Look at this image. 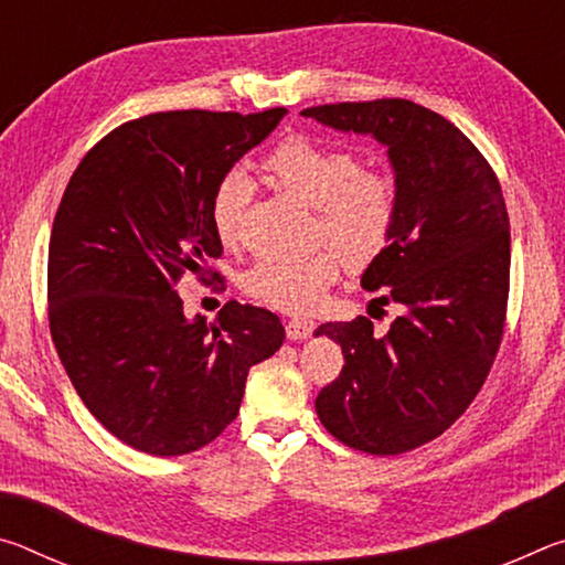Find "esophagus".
<instances>
[{
  "label": "esophagus",
  "mask_w": 565,
  "mask_h": 565,
  "mask_svg": "<svg viewBox=\"0 0 565 565\" xmlns=\"http://www.w3.org/2000/svg\"><path fill=\"white\" fill-rule=\"evenodd\" d=\"M313 331V321L309 319H289L286 321V337L291 341H301L306 337H311Z\"/></svg>",
  "instance_id": "34e87169"
}]
</instances>
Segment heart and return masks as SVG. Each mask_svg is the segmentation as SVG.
<instances>
[{"instance_id": "obj_1", "label": "heart", "mask_w": 565, "mask_h": 565, "mask_svg": "<svg viewBox=\"0 0 565 565\" xmlns=\"http://www.w3.org/2000/svg\"><path fill=\"white\" fill-rule=\"evenodd\" d=\"M353 149L331 147L309 134H289L264 159V171L289 194L317 209L319 238H331L309 254L262 256L242 276L244 291L274 309L306 313L323 301L339 279L343 259L366 269L386 252L398 222V181L386 169L361 167ZM252 202V181L228 171L216 181L209 218L218 242H242L244 214Z\"/></svg>"}]
</instances>
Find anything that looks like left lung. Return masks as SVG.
Masks as SVG:
<instances>
[{"label":"left lung","instance_id":"obj_1","mask_svg":"<svg viewBox=\"0 0 565 565\" xmlns=\"http://www.w3.org/2000/svg\"><path fill=\"white\" fill-rule=\"evenodd\" d=\"M374 134L398 181V222L361 286L396 303L374 321L321 323L343 351L317 396L327 431L356 451L398 456L441 436L471 406L499 353L511 284V232L499 177L441 114L408 99L339 102L301 111Z\"/></svg>","mask_w":565,"mask_h":565}]
</instances>
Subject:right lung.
<instances>
[{"label": "right lung", "mask_w": 565, "mask_h": 565, "mask_svg": "<svg viewBox=\"0 0 565 565\" xmlns=\"http://www.w3.org/2000/svg\"><path fill=\"white\" fill-rule=\"evenodd\" d=\"M286 114L181 109L111 129L56 209L46 301L56 353L94 418L137 451L181 456L232 424L246 374L284 343L276 313L228 301L189 321L174 286L218 279L216 181Z\"/></svg>", "instance_id": "add662e5"}]
</instances>
